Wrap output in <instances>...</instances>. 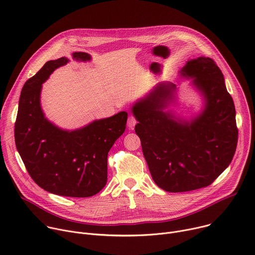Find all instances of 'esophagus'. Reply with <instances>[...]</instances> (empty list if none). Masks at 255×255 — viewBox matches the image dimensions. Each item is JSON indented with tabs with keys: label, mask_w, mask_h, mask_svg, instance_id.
Listing matches in <instances>:
<instances>
[{
	"label": "esophagus",
	"mask_w": 255,
	"mask_h": 255,
	"mask_svg": "<svg viewBox=\"0 0 255 255\" xmlns=\"http://www.w3.org/2000/svg\"><path fill=\"white\" fill-rule=\"evenodd\" d=\"M135 124H136V119L134 118V116H129V118H128V122H127V126L129 127V128H133L134 126H135Z\"/></svg>",
	"instance_id": "1"
}]
</instances>
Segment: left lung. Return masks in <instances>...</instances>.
<instances>
[{
    "mask_svg": "<svg viewBox=\"0 0 255 255\" xmlns=\"http://www.w3.org/2000/svg\"><path fill=\"white\" fill-rule=\"evenodd\" d=\"M180 76L192 78L203 98V109L195 117L187 120L167 111L176 100L172 82L157 83L131 108L151 177L168 192L211 185L232 161L238 141L234 102L215 61L188 60Z\"/></svg>",
    "mask_w": 255,
    "mask_h": 255,
    "instance_id": "left-lung-1",
    "label": "left lung"
}]
</instances>
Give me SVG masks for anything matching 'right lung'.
Wrapping results in <instances>:
<instances>
[{
	"instance_id": "add662e5",
	"label": "right lung",
	"mask_w": 255,
	"mask_h": 255,
	"mask_svg": "<svg viewBox=\"0 0 255 255\" xmlns=\"http://www.w3.org/2000/svg\"><path fill=\"white\" fill-rule=\"evenodd\" d=\"M72 58L81 62L91 60L83 52L73 53ZM69 61L62 57L47 62L23 85L15 143L28 174L39 187L57 195L89 197L106 186L108 153L124 133L128 114L120 112L72 131L45 118L40 107L42 83Z\"/></svg>"
}]
</instances>
